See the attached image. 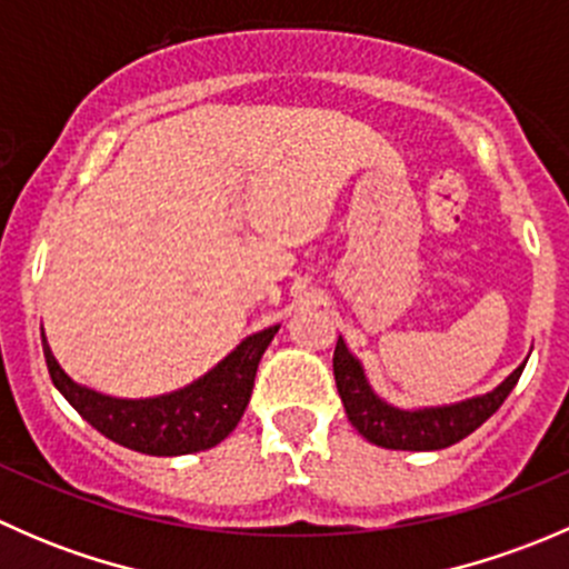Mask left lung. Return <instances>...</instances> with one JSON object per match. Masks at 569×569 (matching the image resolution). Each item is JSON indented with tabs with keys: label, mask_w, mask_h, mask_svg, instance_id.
<instances>
[{
	"label": "left lung",
	"mask_w": 569,
	"mask_h": 569,
	"mask_svg": "<svg viewBox=\"0 0 569 569\" xmlns=\"http://www.w3.org/2000/svg\"><path fill=\"white\" fill-rule=\"evenodd\" d=\"M526 360L492 391L470 396L455 405L412 407V410L396 407L377 396L366 377L363 363L349 352L341 336H338L336 352H332V375H336V388L349 421L369 443L396 451H438L460 443L503 405V399L518 386Z\"/></svg>",
	"instance_id": "1"
}]
</instances>
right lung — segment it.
Segmentation results:
<instances>
[{"label":"right lung","mask_w":569,"mask_h":569,"mask_svg":"<svg viewBox=\"0 0 569 569\" xmlns=\"http://www.w3.org/2000/svg\"><path fill=\"white\" fill-rule=\"evenodd\" d=\"M278 330L280 325H272L252 332L203 377L178 391L148 399H118L79 386L57 363L46 332L40 336L51 382L90 427L140 455L181 457L211 449L237 429L250 401L258 360Z\"/></svg>","instance_id":"add662e5"}]
</instances>
